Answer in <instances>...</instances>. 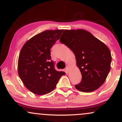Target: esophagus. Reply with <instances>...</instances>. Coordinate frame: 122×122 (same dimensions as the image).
I'll return each instance as SVG.
<instances>
[{
  "instance_id": "esophagus-1",
  "label": "esophagus",
  "mask_w": 122,
  "mask_h": 122,
  "mask_svg": "<svg viewBox=\"0 0 122 122\" xmlns=\"http://www.w3.org/2000/svg\"><path fill=\"white\" fill-rule=\"evenodd\" d=\"M69 71H70V67L68 66H67L66 68H65L66 72V73H68V72H69Z\"/></svg>"
}]
</instances>
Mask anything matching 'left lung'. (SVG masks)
Segmentation results:
<instances>
[{"label":"left lung","instance_id":"1","mask_svg":"<svg viewBox=\"0 0 122 122\" xmlns=\"http://www.w3.org/2000/svg\"><path fill=\"white\" fill-rule=\"evenodd\" d=\"M60 41L73 52L81 72V82L75 85L76 89L91 92L99 88L111 69L112 57L108 46L83 29L65 30Z\"/></svg>","mask_w":122,"mask_h":122}]
</instances>
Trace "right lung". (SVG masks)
<instances>
[{
  "instance_id": "1",
  "label": "right lung",
  "mask_w": 122,
  "mask_h": 122,
  "mask_svg": "<svg viewBox=\"0 0 122 122\" xmlns=\"http://www.w3.org/2000/svg\"><path fill=\"white\" fill-rule=\"evenodd\" d=\"M63 30H48L27 41L20 50L18 72L24 85L32 93L43 95L54 90L65 75L57 71L51 59V48L59 39Z\"/></svg>"
}]
</instances>
